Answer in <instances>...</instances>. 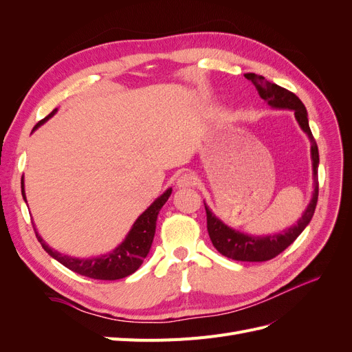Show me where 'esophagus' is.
<instances>
[{"mask_svg": "<svg viewBox=\"0 0 352 352\" xmlns=\"http://www.w3.org/2000/svg\"><path fill=\"white\" fill-rule=\"evenodd\" d=\"M195 182H197L195 176L190 173V172H185V173H182V175L179 176L177 186L179 188H190V186L195 185Z\"/></svg>", "mask_w": 352, "mask_h": 352, "instance_id": "34e87169", "label": "esophagus"}]
</instances>
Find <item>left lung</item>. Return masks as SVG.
Returning <instances> with one entry per match:
<instances>
[{
  "label": "left lung",
  "mask_w": 352,
  "mask_h": 352,
  "mask_svg": "<svg viewBox=\"0 0 352 352\" xmlns=\"http://www.w3.org/2000/svg\"><path fill=\"white\" fill-rule=\"evenodd\" d=\"M245 78L255 85L260 97L267 101L272 107L294 110L301 129L308 135V138H310L311 141L314 194L302 217L298 220V223L294 228L285 230V233H279V235H273V236H263V238L248 236V235H243L241 232L228 228L226 225H223V223L206 207L208 235L212 245H214V248L221 255H225V257L236 260V261H267L274 258L276 255H279L289 247V245L301 235V232L313 219L314 210L317 206V199H318V177H317L318 148H317L314 136L311 133L310 126H308L307 110L304 107L302 101L298 98L294 92L279 87V85L265 80L263 76H260V74L247 73L245 74Z\"/></svg>",
  "instance_id": "left-lung-1"
}]
</instances>
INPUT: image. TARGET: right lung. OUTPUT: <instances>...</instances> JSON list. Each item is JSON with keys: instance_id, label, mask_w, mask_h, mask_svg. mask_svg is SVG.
<instances>
[{"instance_id": "1", "label": "right lung", "mask_w": 352, "mask_h": 352, "mask_svg": "<svg viewBox=\"0 0 352 352\" xmlns=\"http://www.w3.org/2000/svg\"><path fill=\"white\" fill-rule=\"evenodd\" d=\"M56 111L57 109L52 110L45 119L39 120L35 124L34 129H36L38 126L47 122ZM22 186H23V180H22ZM170 194H172V189H167L162 197L157 198L153 204L148 207L140 217H138V220L133 223V228L131 229L129 235L126 236V239L119 245V247H117L113 252L102 255V257L88 258V260L72 258V257H67V255H61L60 252L51 250L35 232L36 238L41 242L42 248H44L52 258H56L58 263H61L65 267H67L74 273L85 276V278L97 279V280L123 279L126 276H129L140 269V265L146 257V254L150 252L151 243L154 239V233H155V221H157L158 211L162 210V207L166 204ZM22 195L26 199L23 188H22Z\"/></svg>"}]
</instances>
